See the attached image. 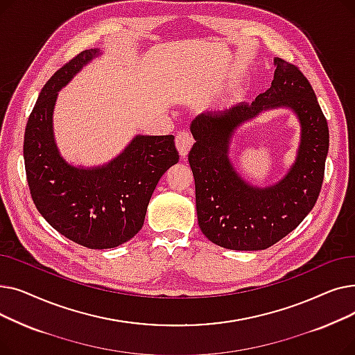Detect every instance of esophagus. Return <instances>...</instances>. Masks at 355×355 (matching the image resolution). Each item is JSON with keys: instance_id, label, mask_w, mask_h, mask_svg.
I'll list each match as a JSON object with an SVG mask.
<instances>
[{"instance_id": "esophagus-1", "label": "esophagus", "mask_w": 355, "mask_h": 355, "mask_svg": "<svg viewBox=\"0 0 355 355\" xmlns=\"http://www.w3.org/2000/svg\"><path fill=\"white\" fill-rule=\"evenodd\" d=\"M194 144V138L190 132H185V130H181V132L177 134L175 137V145L181 157H187L189 151L191 149Z\"/></svg>"}]
</instances>
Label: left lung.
Listing matches in <instances>:
<instances>
[{
    "instance_id": "left-lung-1",
    "label": "left lung",
    "mask_w": 355,
    "mask_h": 355,
    "mask_svg": "<svg viewBox=\"0 0 355 355\" xmlns=\"http://www.w3.org/2000/svg\"><path fill=\"white\" fill-rule=\"evenodd\" d=\"M270 87L252 103L202 112L191 122L196 139L189 154L196 181L198 226L214 245L232 250H263L301 225L320 196L329 130L315 92L296 66L275 58ZM286 107L302 126L295 162L286 177L257 188L236 173L230 144L243 123L265 110Z\"/></svg>"
}]
</instances>
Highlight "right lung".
I'll return each mask as SVG.
<instances>
[{
  "instance_id": "obj_1",
  "label": "right lung",
  "mask_w": 355,
  "mask_h": 355,
  "mask_svg": "<svg viewBox=\"0 0 355 355\" xmlns=\"http://www.w3.org/2000/svg\"><path fill=\"white\" fill-rule=\"evenodd\" d=\"M102 54L85 50L53 74L24 134L26 174L37 210L54 230L89 249H112L132 239L159 178L180 159L173 135H137L98 166H76L62 157L53 128L59 90Z\"/></svg>"
}]
</instances>
